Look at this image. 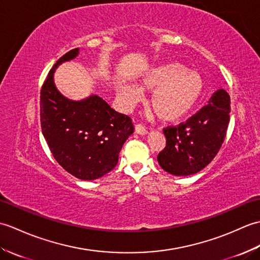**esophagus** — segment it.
I'll return each instance as SVG.
<instances>
[{
	"label": "esophagus",
	"mask_w": 260,
	"mask_h": 260,
	"mask_svg": "<svg viewBox=\"0 0 260 260\" xmlns=\"http://www.w3.org/2000/svg\"><path fill=\"white\" fill-rule=\"evenodd\" d=\"M135 132H136L137 134H140V135H145V134H147V128H146L144 125L136 124L135 125Z\"/></svg>",
	"instance_id": "34e87169"
}]
</instances>
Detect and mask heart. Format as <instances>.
Segmentation results:
<instances>
[{
  "instance_id": "obj_1",
  "label": "heart",
  "mask_w": 260,
  "mask_h": 260,
  "mask_svg": "<svg viewBox=\"0 0 260 260\" xmlns=\"http://www.w3.org/2000/svg\"><path fill=\"white\" fill-rule=\"evenodd\" d=\"M203 79L196 71L179 62H169L152 68L141 80V88L153 92L150 106L157 117L174 121L189 114L203 92ZM118 95L126 106L141 99V90L129 85L118 88Z\"/></svg>"
}]
</instances>
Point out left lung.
I'll list each match as a JSON object with an SVG mask.
<instances>
[{
	"mask_svg": "<svg viewBox=\"0 0 260 260\" xmlns=\"http://www.w3.org/2000/svg\"><path fill=\"white\" fill-rule=\"evenodd\" d=\"M230 110L228 92L219 89L184 123L163 128L167 144L157 155L162 169L174 175H191L206 168L221 148Z\"/></svg>",
	"mask_w": 260,
	"mask_h": 260,
	"instance_id": "1",
	"label": "left lung"
}]
</instances>
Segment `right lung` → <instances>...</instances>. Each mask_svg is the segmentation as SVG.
<instances>
[{
    "label": "right lung",
    "instance_id": "right-lung-1",
    "mask_svg": "<svg viewBox=\"0 0 260 260\" xmlns=\"http://www.w3.org/2000/svg\"><path fill=\"white\" fill-rule=\"evenodd\" d=\"M77 54L78 48L64 53L49 71L40 92V121L56 161L76 178L90 181L116 167L134 125L129 116L116 112L101 97L73 102L57 90L54 69Z\"/></svg>",
    "mask_w": 260,
    "mask_h": 260
}]
</instances>
